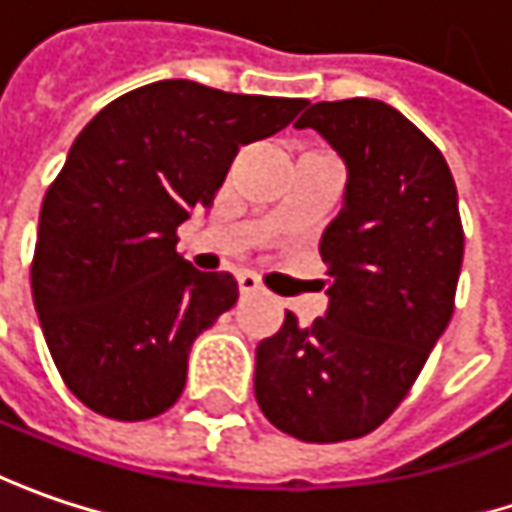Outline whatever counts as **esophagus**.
<instances>
[{
	"mask_svg": "<svg viewBox=\"0 0 512 512\" xmlns=\"http://www.w3.org/2000/svg\"><path fill=\"white\" fill-rule=\"evenodd\" d=\"M237 286H240V295H255V292H260V280L252 272H243L237 278Z\"/></svg>",
	"mask_w": 512,
	"mask_h": 512,
	"instance_id": "1",
	"label": "esophagus"
}]
</instances>
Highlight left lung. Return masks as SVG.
<instances>
[{"label": "left lung", "instance_id": "left-lung-1", "mask_svg": "<svg viewBox=\"0 0 512 512\" xmlns=\"http://www.w3.org/2000/svg\"><path fill=\"white\" fill-rule=\"evenodd\" d=\"M315 128L344 157V209L326 226L329 309L257 344L255 398L309 444L378 430L410 395L456 309L464 229L450 166L435 143L381 100L315 102Z\"/></svg>", "mask_w": 512, "mask_h": 512}]
</instances>
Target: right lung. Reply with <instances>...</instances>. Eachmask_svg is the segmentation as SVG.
<instances>
[{
	"label": "right lung",
	"mask_w": 512,
	"mask_h": 512,
	"mask_svg": "<svg viewBox=\"0 0 512 512\" xmlns=\"http://www.w3.org/2000/svg\"><path fill=\"white\" fill-rule=\"evenodd\" d=\"M300 108L163 79L79 131L42 200L31 289L56 369L88 410L145 421L174 407L194 338L237 303L229 272L177 255V226L212 206L240 145Z\"/></svg>",
	"instance_id": "obj_1"
}]
</instances>
